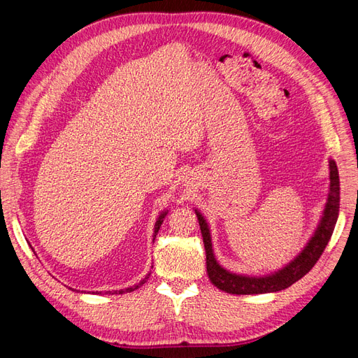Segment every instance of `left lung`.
<instances>
[{
  "instance_id": "left-lung-1",
  "label": "left lung",
  "mask_w": 358,
  "mask_h": 358,
  "mask_svg": "<svg viewBox=\"0 0 358 358\" xmlns=\"http://www.w3.org/2000/svg\"><path fill=\"white\" fill-rule=\"evenodd\" d=\"M339 201H341V182H339V171L338 166L333 159H330V192L326 209L321 218V222L315 234L306 245V248L292 259V262L280 268L279 272H275L267 276H243L236 275L221 267L216 263L213 251H212V242H210V233L209 227L206 224L204 218L197 213L200 230L203 236V243L206 249V267H208V275L212 280V284L229 294H264V292H276L280 289H285L291 287L299 279L305 276L309 270L317 264L320 257L322 255L324 249H326L330 237L333 234L336 221L339 216Z\"/></svg>"
}]
</instances>
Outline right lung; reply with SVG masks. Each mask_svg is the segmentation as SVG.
<instances>
[{
    "instance_id": "obj_1",
    "label": "right lung",
    "mask_w": 358,
    "mask_h": 358,
    "mask_svg": "<svg viewBox=\"0 0 358 358\" xmlns=\"http://www.w3.org/2000/svg\"><path fill=\"white\" fill-rule=\"evenodd\" d=\"M166 215H167V212H162V213L159 215V218H158V221H157V224H155V233H154V236H157V233H158V230H159V227H161L162 221H164V216H166ZM149 275H150V273H148L142 280H140L138 284H136V285H133V287L124 288V289H119V291H109V294H124V292H131V291H134V289H137V288L142 287V285L146 282V280H148Z\"/></svg>"
}]
</instances>
